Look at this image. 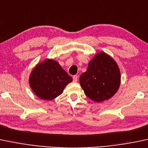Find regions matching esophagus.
<instances>
[{"label": "esophagus", "instance_id": "1", "mask_svg": "<svg viewBox=\"0 0 148 148\" xmlns=\"http://www.w3.org/2000/svg\"><path fill=\"white\" fill-rule=\"evenodd\" d=\"M77 79H78V76L73 75V81L75 82H77Z\"/></svg>", "mask_w": 148, "mask_h": 148}]
</instances>
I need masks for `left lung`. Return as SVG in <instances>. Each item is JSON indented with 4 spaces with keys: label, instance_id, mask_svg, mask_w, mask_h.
I'll list each match as a JSON object with an SVG mask.
<instances>
[{
    "label": "left lung",
    "instance_id": "8db88e82",
    "mask_svg": "<svg viewBox=\"0 0 148 148\" xmlns=\"http://www.w3.org/2000/svg\"><path fill=\"white\" fill-rule=\"evenodd\" d=\"M120 71L113 59L100 52L89 63L87 71L79 77L84 94L91 100L102 102L117 92L120 84Z\"/></svg>",
    "mask_w": 148,
    "mask_h": 148
}]
</instances>
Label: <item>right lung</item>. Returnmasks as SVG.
Wrapping results in <instances>:
<instances>
[{
	"label": "right lung",
	"mask_w": 148,
	"mask_h": 148,
	"mask_svg": "<svg viewBox=\"0 0 148 148\" xmlns=\"http://www.w3.org/2000/svg\"><path fill=\"white\" fill-rule=\"evenodd\" d=\"M72 77L59 63L47 59L38 64L30 75L29 83L35 94L41 99L52 100L62 94Z\"/></svg>",
	"instance_id": "obj_1"
}]
</instances>
